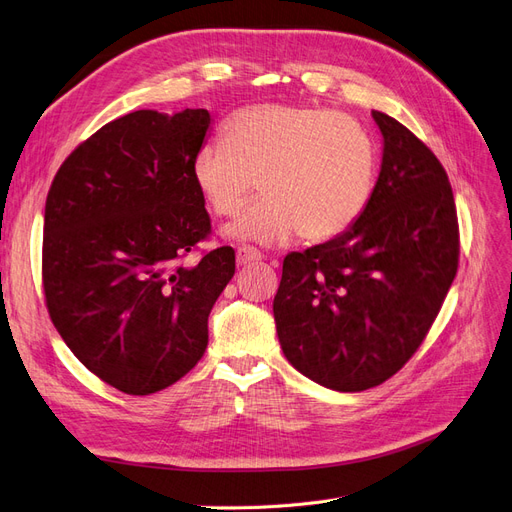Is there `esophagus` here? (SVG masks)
Instances as JSON below:
<instances>
[{
    "instance_id": "obj_1",
    "label": "esophagus",
    "mask_w": 512,
    "mask_h": 512,
    "mask_svg": "<svg viewBox=\"0 0 512 512\" xmlns=\"http://www.w3.org/2000/svg\"><path fill=\"white\" fill-rule=\"evenodd\" d=\"M260 258L262 254L256 250V247H250V245L237 247V265H250V262H256Z\"/></svg>"
}]
</instances>
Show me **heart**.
<instances>
[{"mask_svg": "<svg viewBox=\"0 0 512 512\" xmlns=\"http://www.w3.org/2000/svg\"><path fill=\"white\" fill-rule=\"evenodd\" d=\"M192 179L218 218H232L258 188L265 198L228 235L273 245L299 235L327 241L361 218L376 181L371 136L350 115L309 104H256L232 115L224 143L198 149Z\"/></svg>", "mask_w": 512, "mask_h": 512, "instance_id": "1", "label": "heart"}]
</instances>
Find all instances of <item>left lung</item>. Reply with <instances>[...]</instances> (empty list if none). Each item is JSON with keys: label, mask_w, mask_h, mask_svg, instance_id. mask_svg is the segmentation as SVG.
I'll list each match as a JSON object with an SVG mask.
<instances>
[{"label": "left lung", "mask_w": 512, "mask_h": 512, "mask_svg": "<svg viewBox=\"0 0 512 512\" xmlns=\"http://www.w3.org/2000/svg\"><path fill=\"white\" fill-rule=\"evenodd\" d=\"M371 115L384 149L363 215L335 239L290 252L273 299L290 365L342 393L378 386L412 359L459 265L444 166L397 119Z\"/></svg>", "instance_id": "1"}]
</instances>
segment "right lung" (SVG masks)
Segmentation results:
<instances>
[{
  "mask_svg": "<svg viewBox=\"0 0 512 512\" xmlns=\"http://www.w3.org/2000/svg\"><path fill=\"white\" fill-rule=\"evenodd\" d=\"M209 123L205 108L123 115L70 153L46 196V309L76 359L128 395L162 391L200 361L235 275L228 245L183 265L211 235L192 179Z\"/></svg>",
  "mask_w": 512,
  "mask_h": 512,
  "instance_id": "1",
  "label": "right lung"
}]
</instances>
